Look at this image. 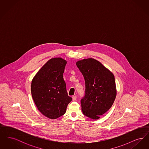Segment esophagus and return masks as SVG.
I'll list each match as a JSON object with an SVG mask.
<instances>
[{"instance_id": "esophagus-1", "label": "esophagus", "mask_w": 149, "mask_h": 149, "mask_svg": "<svg viewBox=\"0 0 149 149\" xmlns=\"http://www.w3.org/2000/svg\"><path fill=\"white\" fill-rule=\"evenodd\" d=\"M72 100L75 101V100H77V96L76 95H74V96L72 97Z\"/></svg>"}]
</instances>
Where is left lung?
<instances>
[{
  "instance_id": "obj_1",
  "label": "left lung",
  "mask_w": 149,
  "mask_h": 149,
  "mask_svg": "<svg viewBox=\"0 0 149 149\" xmlns=\"http://www.w3.org/2000/svg\"><path fill=\"white\" fill-rule=\"evenodd\" d=\"M76 65L85 79V97L81 100L82 112L86 117L98 120L111 108L116 99L113 74L93 58L79 60Z\"/></svg>"
}]
</instances>
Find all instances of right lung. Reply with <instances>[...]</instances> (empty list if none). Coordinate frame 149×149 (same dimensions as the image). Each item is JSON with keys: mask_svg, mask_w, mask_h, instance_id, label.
Segmentation results:
<instances>
[{"mask_svg": "<svg viewBox=\"0 0 149 149\" xmlns=\"http://www.w3.org/2000/svg\"><path fill=\"white\" fill-rule=\"evenodd\" d=\"M66 61L61 57L50 59L33 78L31 94L39 111L50 119L64 115L72 100L68 96L63 73Z\"/></svg>", "mask_w": 149, "mask_h": 149, "instance_id": "add662e5", "label": "right lung"}]
</instances>
